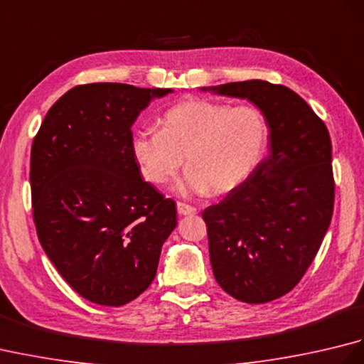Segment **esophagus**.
Wrapping results in <instances>:
<instances>
[{"label":"esophagus","instance_id":"esophagus-1","mask_svg":"<svg viewBox=\"0 0 364 364\" xmlns=\"http://www.w3.org/2000/svg\"><path fill=\"white\" fill-rule=\"evenodd\" d=\"M176 211H178V214H180V215H192V214L197 213V210H196L194 206H191L188 203H183V202H178L176 203Z\"/></svg>","mask_w":364,"mask_h":364}]
</instances>
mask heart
Returning <instances> with one entry per match:
<instances>
[{"instance_id":"b5f03b06","label":"heart","mask_w":364,"mask_h":364,"mask_svg":"<svg viewBox=\"0 0 364 364\" xmlns=\"http://www.w3.org/2000/svg\"><path fill=\"white\" fill-rule=\"evenodd\" d=\"M269 137L267 117L258 107L189 100L164 114L161 129L137 131L131 146L149 183H167L186 156L189 172L181 191L222 196L257 168Z\"/></svg>"}]
</instances>
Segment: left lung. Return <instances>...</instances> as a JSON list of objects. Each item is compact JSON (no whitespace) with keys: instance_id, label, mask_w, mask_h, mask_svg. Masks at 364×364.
Instances as JSON below:
<instances>
[{"instance_id":"obj_1","label":"left lung","mask_w":364,"mask_h":364,"mask_svg":"<svg viewBox=\"0 0 364 364\" xmlns=\"http://www.w3.org/2000/svg\"><path fill=\"white\" fill-rule=\"evenodd\" d=\"M211 90L250 100L270 127L267 156L202 213L215 282L236 300L266 304L301 280L328 230L335 205L330 134L305 100L282 84L250 80Z\"/></svg>"}]
</instances>
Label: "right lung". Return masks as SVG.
<instances>
[{
	"label": "right lung",
	"instance_id": "1",
	"mask_svg": "<svg viewBox=\"0 0 364 364\" xmlns=\"http://www.w3.org/2000/svg\"><path fill=\"white\" fill-rule=\"evenodd\" d=\"M170 92L75 86L50 107L31 146L38 241L72 289L97 305L141 296L176 227L175 202L142 180L131 146L139 112Z\"/></svg>",
	"mask_w": 364,
	"mask_h": 364
}]
</instances>
